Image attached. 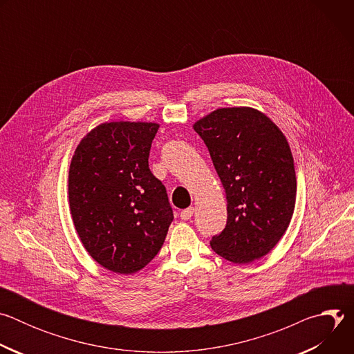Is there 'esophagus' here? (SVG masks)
Returning <instances> with one entry per match:
<instances>
[{
  "label": "esophagus",
  "mask_w": 354,
  "mask_h": 354,
  "mask_svg": "<svg viewBox=\"0 0 354 354\" xmlns=\"http://www.w3.org/2000/svg\"><path fill=\"white\" fill-rule=\"evenodd\" d=\"M193 213H194V209H193V207L185 209V210H182V212H180V218H182L183 221H187V220L193 216Z\"/></svg>",
  "instance_id": "obj_1"
}]
</instances>
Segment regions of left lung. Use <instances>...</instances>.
<instances>
[{
    "label": "left lung",
    "mask_w": 354,
    "mask_h": 354,
    "mask_svg": "<svg viewBox=\"0 0 354 354\" xmlns=\"http://www.w3.org/2000/svg\"><path fill=\"white\" fill-rule=\"evenodd\" d=\"M203 138L227 198V225L210 245L221 258L250 263L279 243L287 231L297 194L288 141L263 112L216 109L193 124Z\"/></svg>",
    "instance_id": "left-lung-1"
}]
</instances>
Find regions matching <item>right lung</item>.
<instances>
[{"label": "right lung", "instance_id": "right-lung-1", "mask_svg": "<svg viewBox=\"0 0 354 354\" xmlns=\"http://www.w3.org/2000/svg\"><path fill=\"white\" fill-rule=\"evenodd\" d=\"M160 124L105 122L77 145L68 171L75 231L102 268L131 274L158 254L174 220L165 186L148 168Z\"/></svg>", "mask_w": 354, "mask_h": 354}]
</instances>
